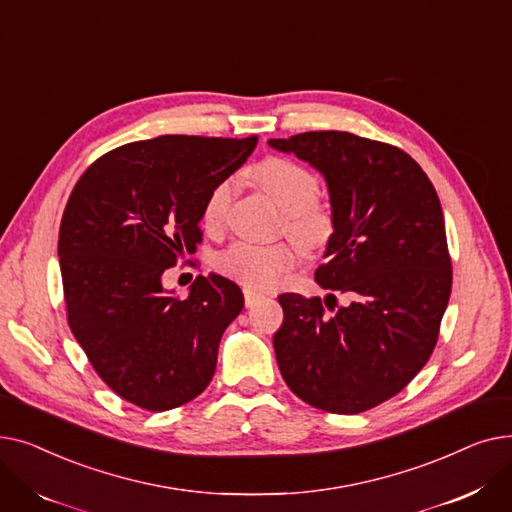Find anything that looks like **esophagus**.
I'll list each match as a JSON object with an SVG mask.
<instances>
[{
  "label": "esophagus",
  "instance_id": "1",
  "mask_svg": "<svg viewBox=\"0 0 512 512\" xmlns=\"http://www.w3.org/2000/svg\"><path fill=\"white\" fill-rule=\"evenodd\" d=\"M242 294H245V305L247 307H255L257 303H261L263 301V294L261 292H257V290H253V288H242Z\"/></svg>",
  "mask_w": 512,
  "mask_h": 512
}]
</instances>
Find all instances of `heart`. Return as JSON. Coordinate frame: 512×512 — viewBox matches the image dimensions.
I'll return each mask as SVG.
<instances>
[{
  "label": "heart",
  "instance_id": "heart-1",
  "mask_svg": "<svg viewBox=\"0 0 512 512\" xmlns=\"http://www.w3.org/2000/svg\"><path fill=\"white\" fill-rule=\"evenodd\" d=\"M257 182L274 197L288 213V232L305 242H317L328 236L332 222L326 209L315 203L317 178L305 166L286 157H267L255 168ZM236 191L234 178L215 182L203 203V224L218 228L224 224L232 197ZM297 263V251L288 245H253V242H234L218 257V267L253 288H274Z\"/></svg>",
  "mask_w": 512,
  "mask_h": 512
}]
</instances>
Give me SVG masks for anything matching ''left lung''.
Returning a JSON list of instances; mask_svg holds the SVG:
<instances>
[{
  "instance_id": "left-lung-1",
  "label": "left lung",
  "mask_w": 512,
  "mask_h": 512,
  "mask_svg": "<svg viewBox=\"0 0 512 512\" xmlns=\"http://www.w3.org/2000/svg\"><path fill=\"white\" fill-rule=\"evenodd\" d=\"M324 176L334 232L315 282L351 305L286 292L274 334L278 367L307 405L357 415L405 388L432 355L452 288L434 184L402 149L319 130L270 139ZM335 301L330 304L329 299Z\"/></svg>"
}]
</instances>
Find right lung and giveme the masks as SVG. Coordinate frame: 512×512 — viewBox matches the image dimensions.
Instances as JSON below:
<instances>
[{
	"instance_id": "1",
	"label": "right lung",
	"mask_w": 512,
	"mask_h": 512,
	"mask_svg": "<svg viewBox=\"0 0 512 512\" xmlns=\"http://www.w3.org/2000/svg\"><path fill=\"white\" fill-rule=\"evenodd\" d=\"M255 145L166 134L101 155L74 186L58 238L68 324L99 378L132 405L170 411L213 378L245 297L209 274L178 299L164 274L197 249L209 191Z\"/></svg>"
}]
</instances>
